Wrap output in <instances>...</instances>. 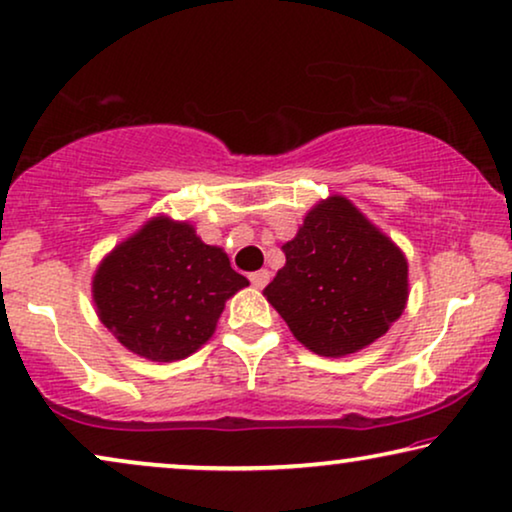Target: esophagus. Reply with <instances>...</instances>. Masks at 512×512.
Here are the masks:
<instances>
[{
  "label": "esophagus",
  "instance_id": "1",
  "mask_svg": "<svg viewBox=\"0 0 512 512\" xmlns=\"http://www.w3.org/2000/svg\"><path fill=\"white\" fill-rule=\"evenodd\" d=\"M249 282L254 284L256 289H263V286L270 282V272H268V270H258V272H251V275H249Z\"/></svg>",
  "mask_w": 512,
  "mask_h": 512
}]
</instances>
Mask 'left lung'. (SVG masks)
Returning a JSON list of instances; mask_svg holds the SVG:
<instances>
[{
    "label": "left lung",
    "instance_id": "8db88e82",
    "mask_svg": "<svg viewBox=\"0 0 512 512\" xmlns=\"http://www.w3.org/2000/svg\"><path fill=\"white\" fill-rule=\"evenodd\" d=\"M282 251L284 268L263 296L310 352H359L403 314V251L342 195L314 205Z\"/></svg>",
    "mask_w": 512,
    "mask_h": 512
}]
</instances>
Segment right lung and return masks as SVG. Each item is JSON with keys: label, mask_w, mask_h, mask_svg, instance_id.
I'll return each mask as SVG.
<instances>
[{"label": "right lung", "mask_w": 512, "mask_h": 512, "mask_svg": "<svg viewBox=\"0 0 512 512\" xmlns=\"http://www.w3.org/2000/svg\"><path fill=\"white\" fill-rule=\"evenodd\" d=\"M249 286L226 251L186 221L156 216L104 256L93 277L97 317L125 349L179 361L214 335L226 300Z\"/></svg>", "instance_id": "add662e5"}]
</instances>
